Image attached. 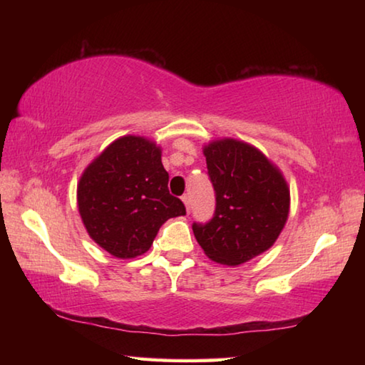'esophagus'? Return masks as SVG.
<instances>
[{
	"label": "esophagus",
	"mask_w": 365,
	"mask_h": 365,
	"mask_svg": "<svg viewBox=\"0 0 365 365\" xmlns=\"http://www.w3.org/2000/svg\"><path fill=\"white\" fill-rule=\"evenodd\" d=\"M182 201H183V205H185V207H187V211L190 212V197L187 196V195H185V196H182Z\"/></svg>",
	"instance_id": "obj_1"
}]
</instances>
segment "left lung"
Listing matches in <instances>:
<instances>
[{
    "instance_id": "left-lung-1",
    "label": "left lung",
    "mask_w": 365,
    "mask_h": 365,
    "mask_svg": "<svg viewBox=\"0 0 365 365\" xmlns=\"http://www.w3.org/2000/svg\"><path fill=\"white\" fill-rule=\"evenodd\" d=\"M215 212L193 233L214 262L238 265L267 251L287 224L289 188L257 148L233 138L205 146Z\"/></svg>"
}]
</instances>
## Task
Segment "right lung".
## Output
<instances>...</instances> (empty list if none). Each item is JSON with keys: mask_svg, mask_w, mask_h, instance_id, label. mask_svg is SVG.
<instances>
[{"mask_svg": "<svg viewBox=\"0 0 365 365\" xmlns=\"http://www.w3.org/2000/svg\"><path fill=\"white\" fill-rule=\"evenodd\" d=\"M168 183L154 141L135 135L113 141L77 187L78 212L91 240L114 257L143 255L165 220L187 214Z\"/></svg>", "mask_w": 365, "mask_h": 365, "instance_id": "add662e5", "label": "right lung"}]
</instances>
